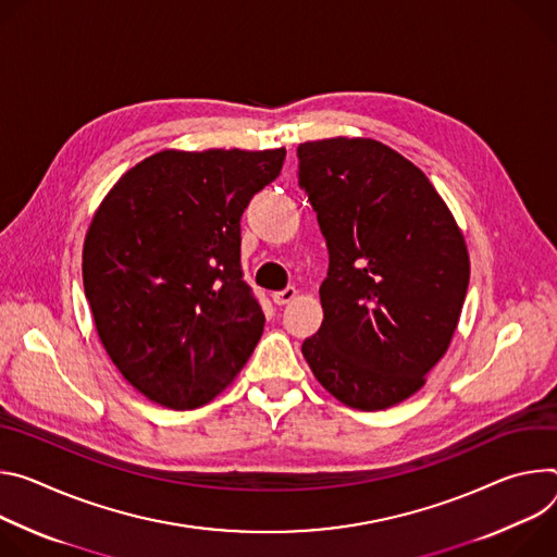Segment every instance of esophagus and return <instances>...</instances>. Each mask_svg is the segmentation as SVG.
Masks as SVG:
<instances>
[{
	"label": "esophagus",
	"mask_w": 557,
	"mask_h": 557,
	"mask_svg": "<svg viewBox=\"0 0 557 557\" xmlns=\"http://www.w3.org/2000/svg\"><path fill=\"white\" fill-rule=\"evenodd\" d=\"M296 287H285V289H281V292H274L272 294V300L276 302V305H285V302H292L294 298H296Z\"/></svg>",
	"instance_id": "34e87169"
}]
</instances>
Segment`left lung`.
Instances as JSON below:
<instances>
[{"label":"left lung","instance_id":"obj_1","mask_svg":"<svg viewBox=\"0 0 557 557\" xmlns=\"http://www.w3.org/2000/svg\"><path fill=\"white\" fill-rule=\"evenodd\" d=\"M298 183L330 252L323 325L302 356L343 405L394 407L456 334L469 287L462 230L424 172L374 139L300 144Z\"/></svg>","mask_w":557,"mask_h":557}]
</instances>
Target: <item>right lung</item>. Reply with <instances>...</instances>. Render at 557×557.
I'll return each instance as SVG.
<instances>
[{"label":"right lung","instance_id":"right-lung-1","mask_svg":"<svg viewBox=\"0 0 557 557\" xmlns=\"http://www.w3.org/2000/svg\"><path fill=\"white\" fill-rule=\"evenodd\" d=\"M285 148L161 150L123 174L84 240V289L121 376L168 409L219 396L265 314L240 272V216Z\"/></svg>","mask_w":557,"mask_h":557}]
</instances>
